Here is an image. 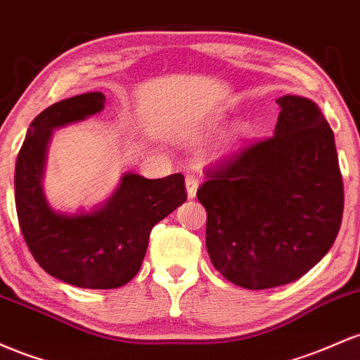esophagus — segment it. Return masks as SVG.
Returning <instances> with one entry per match:
<instances>
[{
    "instance_id": "34e87169",
    "label": "esophagus",
    "mask_w": 360,
    "mask_h": 360,
    "mask_svg": "<svg viewBox=\"0 0 360 360\" xmlns=\"http://www.w3.org/2000/svg\"><path fill=\"white\" fill-rule=\"evenodd\" d=\"M185 187H187V195L188 199H195L197 195V187H199V184H197V179L193 175H187V179H185Z\"/></svg>"
}]
</instances>
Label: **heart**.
I'll list each match as a JSON object with an SVG mask.
<instances>
[{
    "mask_svg": "<svg viewBox=\"0 0 360 360\" xmlns=\"http://www.w3.org/2000/svg\"><path fill=\"white\" fill-rule=\"evenodd\" d=\"M241 134H243V126H236L231 132H229L228 141H226V143H234V141H236Z\"/></svg>",
    "mask_w": 360,
    "mask_h": 360,
    "instance_id": "obj_1",
    "label": "heart"
}]
</instances>
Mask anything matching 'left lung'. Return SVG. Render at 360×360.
<instances>
[{
	"instance_id": "obj_1",
	"label": "left lung",
	"mask_w": 360,
	"mask_h": 360,
	"mask_svg": "<svg viewBox=\"0 0 360 360\" xmlns=\"http://www.w3.org/2000/svg\"><path fill=\"white\" fill-rule=\"evenodd\" d=\"M277 103L274 136L238 149L197 191L212 265L252 290L304 276L332 248L342 223L333 131L313 100L284 95Z\"/></svg>"
}]
</instances>
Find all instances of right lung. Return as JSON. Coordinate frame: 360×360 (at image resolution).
<instances>
[{"label": "right lung", "instance_id": "right-lung-1", "mask_svg": "<svg viewBox=\"0 0 360 360\" xmlns=\"http://www.w3.org/2000/svg\"><path fill=\"white\" fill-rule=\"evenodd\" d=\"M105 107L100 91L60 100L35 117L15 167V204L28 250L52 277L83 289L122 288L139 272L153 226L187 200L181 173L149 180L134 172L90 211H56L44 192L47 149L56 129Z\"/></svg>", "mask_w": 360, "mask_h": 360}]
</instances>
